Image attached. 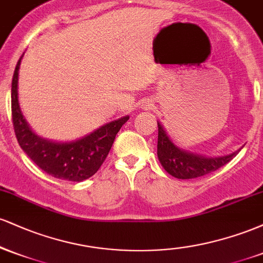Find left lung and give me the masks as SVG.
Here are the masks:
<instances>
[{"label":"left lung","mask_w":263,"mask_h":263,"mask_svg":"<svg viewBox=\"0 0 263 263\" xmlns=\"http://www.w3.org/2000/svg\"><path fill=\"white\" fill-rule=\"evenodd\" d=\"M158 123V143H157V156L159 163L164 168L165 172L178 179H193V178L203 177L211 172L219 170L220 167L225 165L240 152V149L235 151L230 155L224 156H204L198 153L189 152L186 149H182L178 147L167 131Z\"/></svg>","instance_id":"1"}]
</instances>
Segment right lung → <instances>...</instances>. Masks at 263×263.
I'll use <instances>...</instances> for the list:
<instances>
[{
    "instance_id": "obj_1",
    "label": "right lung",
    "mask_w": 263,
    "mask_h": 263,
    "mask_svg": "<svg viewBox=\"0 0 263 263\" xmlns=\"http://www.w3.org/2000/svg\"><path fill=\"white\" fill-rule=\"evenodd\" d=\"M14 69L11 87L12 120L21 148L35 164L54 178L70 182H83L92 177L110 152L117 132L129 119L128 115L90 132L74 141L58 142L38 136L23 116L18 101V71L21 60Z\"/></svg>"
}]
</instances>
